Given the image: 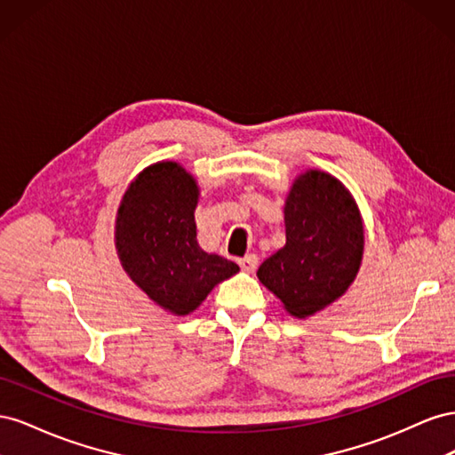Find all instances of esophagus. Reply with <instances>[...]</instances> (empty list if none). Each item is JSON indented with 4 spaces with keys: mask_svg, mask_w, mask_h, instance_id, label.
I'll list each match as a JSON object with an SVG mask.
<instances>
[{
    "mask_svg": "<svg viewBox=\"0 0 455 455\" xmlns=\"http://www.w3.org/2000/svg\"><path fill=\"white\" fill-rule=\"evenodd\" d=\"M239 266H241V269L249 271V273L256 271V267H258V256L256 254H246L244 258L239 259Z\"/></svg>",
    "mask_w": 455,
    "mask_h": 455,
    "instance_id": "obj_1",
    "label": "esophagus"
}]
</instances>
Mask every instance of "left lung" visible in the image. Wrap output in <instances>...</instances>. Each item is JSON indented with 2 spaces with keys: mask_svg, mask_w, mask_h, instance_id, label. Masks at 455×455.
I'll use <instances>...</instances> for the list:
<instances>
[{
  "mask_svg": "<svg viewBox=\"0 0 455 455\" xmlns=\"http://www.w3.org/2000/svg\"><path fill=\"white\" fill-rule=\"evenodd\" d=\"M286 244L258 269L284 309L306 319L346 294L359 273L364 228L349 189L323 171L299 174L284 201Z\"/></svg>",
  "mask_w": 455,
  "mask_h": 455,
  "instance_id": "8db88e82",
  "label": "left lung"
}]
</instances>
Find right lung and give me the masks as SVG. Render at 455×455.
Instances as JSON below:
<instances>
[{
    "label": "right lung",
    "mask_w": 455,
    "mask_h": 455,
    "mask_svg": "<svg viewBox=\"0 0 455 455\" xmlns=\"http://www.w3.org/2000/svg\"><path fill=\"white\" fill-rule=\"evenodd\" d=\"M199 186L182 164L159 161L134 178L116 218V249L134 284L172 315L196 311L239 271L197 243Z\"/></svg>",
    "instance_id": "add662e5"
}]
</instances>
